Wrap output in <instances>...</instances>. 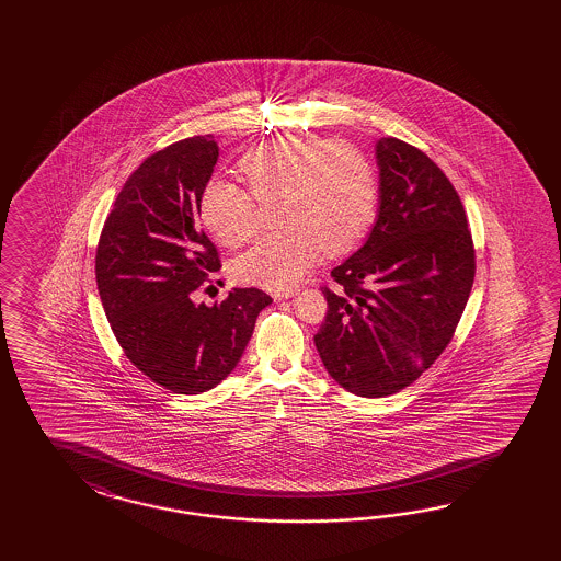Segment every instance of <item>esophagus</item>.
Returning a JSON list of instances; mask_svg holds the SVG:
<instances>
[{"label":"esophagus","mask_w":561,"mask_h":561,"mask_svg":"<svg viewBox=\"0 0 561 561\" xmlns=\"http://www.w3.org/2000/svg\"><path fill=\"white\" fill-rule=\"evenodd\" d=\"M296 291H298V289H286V291H275V294H273V298H275V300H284V298H291V296H294Z\"/></svg>","instance_id":"34e87169"}]
</instances>
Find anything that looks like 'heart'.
<instances>
[{
	"label": "heart",
	"mask_w": 561,
	"mask_h": 561,
	"mask_svg": "<svg viewBox=\"0 0 561 561\" xmlns=\"http://www.w3.org/2000/svg\"><path fill=\"white\" fill-rule=\"evenodd\" d=\"M251 191L211 181L202 195V220L224 247L249 244L261 228V204L282 202L286 228L234 263L242 284L288 289L321 255L352 251L368 232L378 181L368 158L341 139L282 136L240 160Z\"/></svg>",
	"instance_id": "heart-1"
}]
</instances>
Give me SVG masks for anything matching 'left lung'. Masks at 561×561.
Wrapping results in <instances>:
<instances>
[{
    "mask_svg": "<svg viewBox=\"0 0 561 561\" xmlns=\"http://www.w3.org/2000/svg\"><path fill=\"white\" fill-rule=\"evenodd\" d=\"M380 209L366 244L323 286L314 343L345 391H403L455 337L476 279V247L457 188L420 148L376 144Z\"/></svg>",
    "mask_w": 561,
    "mask_h": 561,
    "instance_id": "8db88e82",
    "label": "left lung"
}]
</instances>
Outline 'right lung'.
Here are the masks:
<instances>
[{"mask_svg":"<svg viewBox=\"0 0 561 561\" xmlns=\"http://www.w3.org/2000/svg\"><path fill=\"white\" fill-rule=\"evenodd\" d=\"M218 162L214 136L174 141L125 181L96 247V286L121 350L139 373L179 394L209 391L234 370L272 296L234 288L214 306L191 291L221 267L199 226Z\"/></svg>","mask_w":561,"mask_h":561,"instance_id":"obj_1","label":"right lung"}]
</instances>
